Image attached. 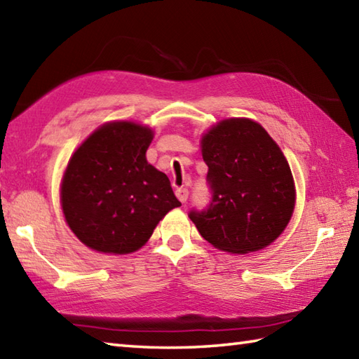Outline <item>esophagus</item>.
<instances>
[{"label":"esophagus","mask_w":359,"mask_h":359,"mask_svg":"<svg viewBox=\"0 0 359 359\" xmlns=\"http://www.w3.org/2000/svg\"><path fill=\"white\" fill-rule=\"evenodd\" d=\"M175 196H177V199L182 203H187V201H188V189L187 188H177V189H175Z\"/></svg>","instance_id":"34e87169"}]
</instances>
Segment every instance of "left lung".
I'll use <instances>...</instances> for the list:
<instances>
[{
  "mask_svg": "<svg viewBox=\"0 0 359 359\" xmlns=\"http://www.w3.org/2000/svg\"><path fill=\"white\" fill-rule=\"evenodd\" d=\"M211 201L189 219L212 247L257 251L285 230L294 208L287 158L265 129L248 118L220 121L202 139Z\"/></svg>",
  "mask_w": 359,
  "mask_h": 359,
  "instance_id": "obj_1",
  "label": "left lung"
}]
</instances>
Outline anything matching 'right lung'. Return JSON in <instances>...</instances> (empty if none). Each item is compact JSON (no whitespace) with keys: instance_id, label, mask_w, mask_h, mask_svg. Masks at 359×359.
I'll return each mask as SVG.
<instances>
[{"instance_id":"right-lung-1","label":"right lung","mask_w":359,"mask_h":359,"mask_svg":"<svg viewBox=\"0 0 359 359\" xmlns=\"http://www.w3.org/2000/svg\"><path fill=\"white\" fill-rule=\"evenodd\" d=\"M149 128L117 121L98 128L67 163L62 207L89 248L126 255L142 248L168 211L180 207L166 174L148 163Z\"/></svg>"}]
</instances>
